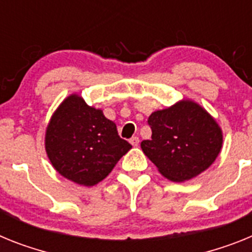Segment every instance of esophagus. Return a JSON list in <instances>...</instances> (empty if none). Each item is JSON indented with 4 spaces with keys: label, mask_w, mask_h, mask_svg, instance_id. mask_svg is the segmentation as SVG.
<instances>
[{
    "label": "esophagus",
    "mask_w": 252,
    "mask_h": 252,
    "mask_svg": "<svg viewBox=\"0 0 252 252\" xmlns=\"http://www.w3.org/2000/svg\"><path fill=\"white\" fill-rule=\"evenodd\" d=\"M129 143L132 144L133 147H137V146L139 144V138H138V137H133V138H130Z\"/></svg>",
    "instance_id": "esophagus-1"
}]
</instances>
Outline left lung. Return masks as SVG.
Returning <instances> with one entry per match:
<instances>
[{
  "label": "left lung",
  "mask_w": 252,
  "mask_h": 252,
  "mask_svg": "<svg viewBox=\"0 0 252 252\" xmlns=\"http://www.w3.org/2000/svg\"><path fill=\"white\" fill-rule=\"evenodd\" d=\"M152 138L141 148L163 178L191 180L211 167L220 155L223 132L217 120L194 100L153 111L148 118Z\"/></svg>",
  "instance_id": "obj_1"
}]
</instances>
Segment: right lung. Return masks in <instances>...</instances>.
<instances>
[{
	"label": "right lung",
	"mask_w": 252,
	"mask_h": 252,
	"mask_svg": "<svg viewBox=\"0 0 252 252\" xmlns=\"http://www.w3.org/2000/svg\"><path fill=\"white\" fill-rule=\"evenodd\" d=\"M45 152L63 178L82 187L104 180L132 146L101 109L71 94L60 104L45 129Z\"/></svg>",
	"instance_id": "add662e5"
}]
</instances>
